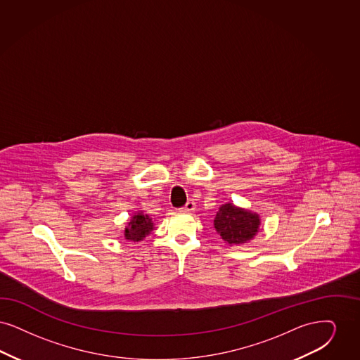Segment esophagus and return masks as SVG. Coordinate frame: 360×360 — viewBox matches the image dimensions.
<instances>
[{
	"mask_svg": "<svg viewBox=\"0 0 360 360\" xmlns=\"http://www.w3.org/2000/svg\"><path fill=\"white\" fill-rule=\"evenodd\" d=\"M196 210V204H195V202L193 200H189V202H187V204L180 210L181 212H184V214H189V212H193Z\"/></svg>",
	"mask_w": 360,
	"mask_h": 360,
	"instance_id": "1",
	"label": "esophagus"
}]
</instances>
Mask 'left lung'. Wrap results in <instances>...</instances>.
Masks as SVG:
<instances>
[{"instance_id":"obj_1","label":"left lung","mask_w":360,"mask_h":360,"mask_svg":"<svg viewBox=\"0 0 360 360\" xmlns=\"http://www.w3.org/2000/svg\"><path fill=\"white\" fill-rule=\"evenodd\" d=\"M261 226V217L234 203L220 205L214 219V229L229 246H239L252 240Z\"/></svg>"}]
</instances>
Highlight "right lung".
<instances>
[{
  "instance_id": "add662e5",
  "label": "right lung",
  "mask_w": 360,
  "mask_h": 360,
  "mask_svg": "<svg viewBox=\"0 0 360 360\" xmlns=\"http://www.w3.org/2000/svg\"><path fill=\"white\" fill-rule=\"evenodd\" d=\"M155 230V220L148 214L137 211L126 223L124 236L127 242H141Z\"/></svg>"
}]
</instances>
